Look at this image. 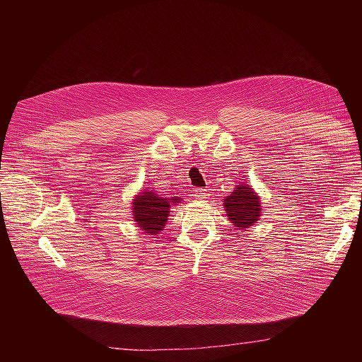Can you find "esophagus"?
Returning <instances> with one entry per match:
<instances>
[{"instance_id":"1","label":"esophagus","mask_w":362,"mask_h":362,"mask_svg":"<svg viewBox=\"0 0 362 362\" xmlns=\"http://www.w3.org/2000/svg\"><path fill=\"white\" fill-rule=\"evenodd\" d=\"M193 196H194V199H198V201H204V199H206V192L205 190H202V189H196L194 192H193Z\"/></svg>"}]
</instances>
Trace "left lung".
<instances>
[{"label": "left lung", "instance_id": "left-lung-1", "mask_svg": "<svg viewBox=\"0 0 362 362\" xmlns=\"http://www.w3.org/2000/svg\"><path fill=\"white\" fill-rule=\"evenodd\" d=\"M223 206L226 208L225 211L229 221L240 229L254 225L262 211V205L257 193L246 184L235 185L233 194L223 199Z\"/></svg>", "mask_w": 362, "mask_h": 362}]
</instances>
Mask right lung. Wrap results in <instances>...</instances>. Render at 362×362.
Returning <instances> with one entry per match:
<instances>
[{"label": "right lung", "mask_w": 362, "mask_h": 362, "mask_svg": "<svg viewBox=\"0 0 362 362\" xmlns=\"http://www.w3.org/2000/svg\"><path fill=\"white\" fill-rule=\"evenodd\" d=\"M181 204V198H163V196L145 189L133 199V217L141 231L157 235L168 222L170 208Z\"/></svg>", "instance_id": "right-lung-1"}]
</instances>
